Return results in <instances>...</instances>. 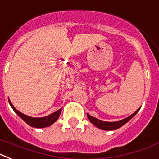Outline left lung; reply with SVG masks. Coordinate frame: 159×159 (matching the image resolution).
Segmentation results:
<instances>
[{
	"label": "left lung",
	"instance_id": "8db88e82",
	"mask_svg": "<svg viewBox=\"0 0 159 159\" xmlns=\"http://www.w3.org/2000/svg\"><path fill=\"white\" fill-rule=\"evenodd\" d=\"M140 107L137 110V111L133 113L131 116L126 117V118L121 120L119 121H115V122H107V121H102L101 120L97 118H95L93 116H91L89 114H87V118L90 120V122L94 125L95 126H97L98 129H103V130H115V129H117L120 128L121 126H123L125 124H126L129 120H130L131 119L133 118L134 116H135L136 114L138 113V111H139Z\"/></svg>",
	"mask_w": 159,
	"mask_h": 159
}]
</instances>
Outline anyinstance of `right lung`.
Returning <instances> with one entry per match:
<instances>
[{"label": "right lung", "mask_w": 159, "mask_h": 159, "mask_svg": "<svg viewBox=\"0 0 159 159\" xmlns=\"http://www.w3.org/2000/svg\"><path fill=\"white\" fill-rule=\"evenodd\" d=\"M9 103L14 110V111L23 120L25 123H27L31 127H34V128H45V127H48V126L52 125L54 122L57 121V120L59 117L61 111H62V108L57 110V111H55L53 113L50 114L47 116L44 117H40V118H34V117H31V116H26L25 114L21 113L18 110H16L15 108V106L12 105L11 101L9 100Z\"/></svg>", "instance_id": "add662e5"}]
</instances>
